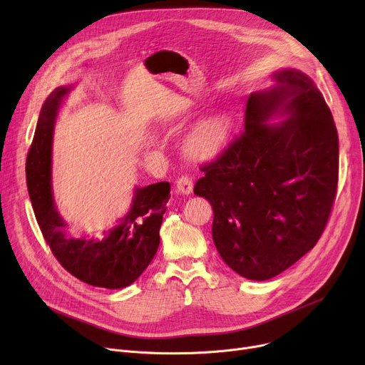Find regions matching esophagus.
<instances>
[{"label": "esophagus", "mask_w": 365, "mask_h": 365, "mask_svg": "<svg viewBox=\"0 0 365 365\" xmlns=\"http://www.w3.org/2000/svg\"><path fill=\"white\" fill-rule=\"evenodd\" d=\"M176 189H178V192H180L182 195L192 194V189H194V180H192V178L187 176V175L180 176V178L176 180Z\"/></svg>", "instance_id": "34e87169"}]
</instances>
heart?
Listing matches in <instances>:
<instances>
[{
	"label": "heart",
	"mask_w": 365,
	"mask_h": 365,
	"mask_svg": "<svg viewBox=\"0 0 365 365\" xmlns=\"http://www.w3.org/2000/svg\"><path fill=\"white\" fill-rule=\"evenodd\" d=\"M229 124L223 117L210 118L201 123L186 140L189 155L200 160L215 157L227 139Z\"/></svg>",
	"instance_id": "b5f03b06"
}]
</instances>
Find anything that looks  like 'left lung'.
<instances>
[{
	"label": "left lung",
	"mask_w": 365,
	"mask_h": 365,
	"mask_svg": "<svg viewBox=\"0 0 365 365\" xmlns=\"http://www.w3.org/2000/svg\"><path fill=\"white\" fill-rule=\"evenodd\" d=\"M277 86L252 93L244 131L215 160L194 192L213 207V241L244 278L264 281L315 247L339 180V136L330 108L308 75L284 69ZM277 113L287 120L269 126Z\"/></svg>",
	"instance_id": "left-lung-1"
}]
</instances>
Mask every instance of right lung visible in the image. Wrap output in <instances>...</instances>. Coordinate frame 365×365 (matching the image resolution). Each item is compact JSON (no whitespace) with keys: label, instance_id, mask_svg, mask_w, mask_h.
Returning <instances> with one entry per match:
<instances>
[{"label":"right lung","instance_id":"obj_1","mask_svg":"<svg viewBox=\"0 0 365 365\" xmlns=\"http://www.w3.org/2000/svg\"><path fill=\"white\" fill-rule=\"evenodd\" d=\"M71 87L46 99L26 158V183L34 213L51 253L65 269L94 287L123 289L136 281L155 256L170 183L136 187L130 210L118 223L96 237H76L57 213L51 192L53 127Z\"/></svg>","mask_w":365,"mask_h":365}]
</instances>
